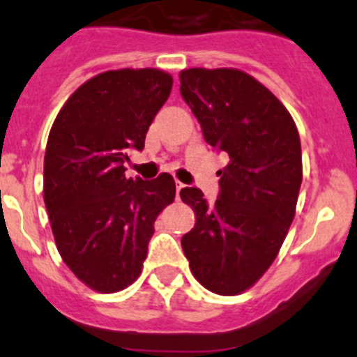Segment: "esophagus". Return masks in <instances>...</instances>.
<instances>
[{"label": "esophagus", "instance_id": "esophagus-1", "mask_svg": "<svg viewBox=\"0 0 357 357\" xmlns=\"http://www.w3.org/2000/svg\"><path fill=\"white\" fill-rule=\"evenodd\" d=\"M175 187H177V197H178L180 190H182L183 187H185V183H182V182H178V180H175Z\"/></svg>", "mask_w": 357, "mask_h": 357}]
</instances>
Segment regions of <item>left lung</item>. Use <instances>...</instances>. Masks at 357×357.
I'll return each mask as SVG.
<instances>
[{"mask_svg": "<svg viewBox=\"0 0 357 357\" xmlns=\"http://www.w3.org/2000/svg\"><path fill=\"white\" fill-rule=\"evenodd\" d=\"M180 93L206 144L229 156L211 206L197 187L180 190L196 215L182 250L206 290L238 295L269 269L294 222L302 183L298 130L276 95L239 69L182 70Z\"/></svg>", "mask_w": 357, "mask_h": 357, "instance_id": "left-lung-1", "label": "left lung"}]
</instances>
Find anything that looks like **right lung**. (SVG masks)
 I'll list each match as a JSON object with an SVG mask.
<instances>
[{
    "mask_svg": "<svg viewBox=\"0 0 357 357\" xmlns=\"http://www.w3.org/2000/svg\"><path fill=\"white\" fill-rule=\"evenodd\" d=\"M174 79L160 69L97 74L63 104L45 153L43 197L55 245L74 276L114 294L142 273L154 220L175 199V180L126 178L125 161L146 133Z\"/></svg>",
    "mask_w": 357,
    "mask_h": 357,
    "instance_id": "add662e5",
    "label": "right lung"
}]
</instances>
